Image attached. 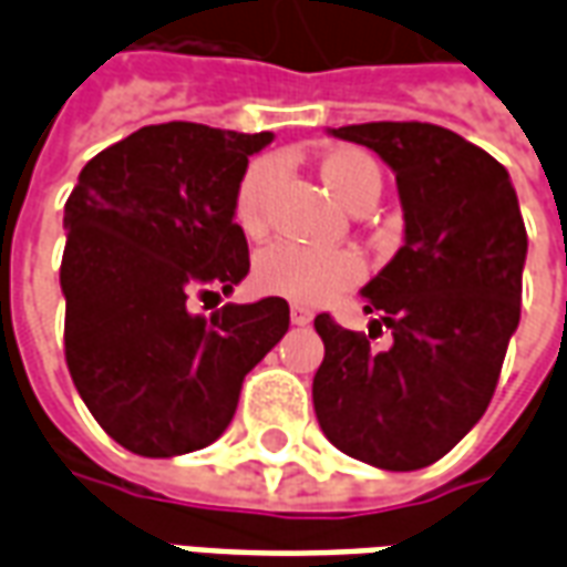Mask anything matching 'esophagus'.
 Listing matches in <instances>:
<instances>
[{"label": "esophagus", "mask_w": 567, "mask_h": 567, "mask_svg": "<svg viewBox=\"0 0 567 567\" xmlns=\"http://www.w3.org/2000/svg\"><path fill=\"white\" fill-rule=\"evenodd\" d=\"M309 321H312V312H309V309L291 307V324H300V328H303Z\"/></svg>", "instance_id": "1"}]
</instances>
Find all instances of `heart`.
Wrapping results in <instances>:
<instances>
[{
	"label": "heart",
	"instance_id": "1",
	"mask_svg": "<svg viewBox=\"0 0 567 567\" xmlns=\"http://www.w3.org/2000/svg\"><path fill=\"white\" fill-rule=\"evenodd\" d=\"M276 173L279 163L272 157H260L248 166L236 187V221L246 230H258L264 224V206ZM321 178L333 190V197L349 209L364 197H380V169L361 151L343 148L328 154L321 163ZM361 276H364V258L355 248L309 246L297 239H276L255 260V282L260 291L295 300L303 307L331 300L337 291L355 285Z\"/></svg>",
	"mask_w": 567,
	"mask_h": 567
}]
</instances>
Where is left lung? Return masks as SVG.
<instances>
[{
	"label": "left lung",
	"mask_w": 567,
	"mask_h": 567,
	"mask_svg": "<svg viewBox=\"0 0 567 567\" xmlns=\"http://www.w3.org/2000/svg\"><path fill=\"white\" fill-rule=\"evenodd\" d=\"M389 163L404 209V246L364 288L373 328L316 319L324 361L312 404L324 437L382 471H419L480 422L519 324L528 251L507 169L458 133L419 121L328 130Z\"/></svg>",
	"instance_id": "1"
}]
</instances>
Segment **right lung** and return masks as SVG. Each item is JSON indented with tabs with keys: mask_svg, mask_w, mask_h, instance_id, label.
Here are the masks:
<instances>
[{
	"mask_svg": "<svg viewBox=\"0 0 567 567\" xmlns=\"http://www.w3.org/2000/svg\"><path fill=\"white\" fill-rule=\"evenodd\" d=\"M270 142L272 133L154 124L100 151L69 194V373L105 434L136 455L173 458L221 437L246 373L288 331L282 297L212 316L187 307L246 279L236 187Z\"/></svg>",
	"mask_w": 567,
	"mask_h": 567,
	"instance_id": "obj_1",
	"label": "right lung"
}]
</instances>
